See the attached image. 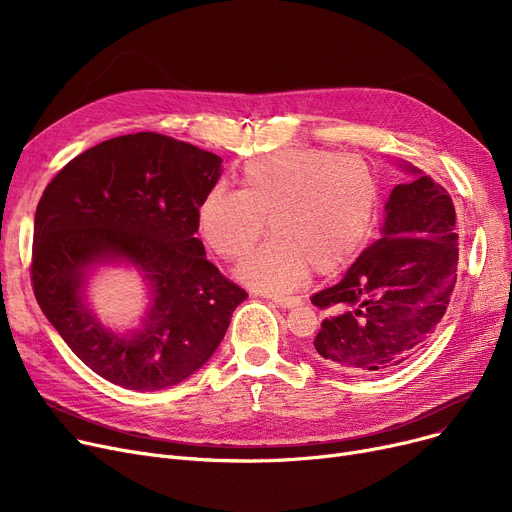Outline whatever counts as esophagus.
<instances>
[{"mask_svg":"<svg viewBox=\"0 0 512 512\" xmlns=\"http://www.w3.org/2000/svg\"><path fill=\"white\" fill-rule=\"evenodd\" d=\"M272 301L278 305V307H294V305H299L301 303V299L299 297H294V294H272Z\"/></svg>","mask_w":512,"mask_h":512,"instance_id":"obj_1","label":"esophagus"}]
</instances>
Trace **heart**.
<instances>
[{"label":"heart","mask_w":512,"mask_h":512,"mask_svg":"<svg viewBox=\"0 0 512 512\" xmlns=\"http://www.w3.org/2000/svg\"><path fill=\"white\" fill-rule=\"evenodd\" d=\"M240 191L215 188L199 205V232L226 261L245 259L270 218L274 238L240 276L263 288L299 284L313 267L330 276L367 242L382 203L378 172L367 159L319 147L263 155L242 168Z\"/></svg>","instance_id":"b5f03b06"}]
</instances>
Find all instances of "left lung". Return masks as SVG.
I'll return each mask as SVG.
<instances>
[{
  "label": "left lung",
  "instance_id": "left-lung-1",
  "mask_svg": "<svg viewBox=\"0 0 512 512\" xmlns=\"http://www.w3.org/2000/svg\"><path fill=\"white\" fill-rule=\"evenodd\" d=\"M386 203L382 238L346 276L311 297L330 309L313 338L315 355L346 373H384L413 359L434 338L459 265L456 213L446 188L409 168Z\"/></svg>",
  "mask_w": 512,
  "mask_h": 512
}]
</instances>
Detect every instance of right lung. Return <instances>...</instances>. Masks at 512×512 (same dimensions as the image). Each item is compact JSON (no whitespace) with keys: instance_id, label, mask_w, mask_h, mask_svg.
<instances>
[{"instance_id":"add662e5","label":"right lung","mask_w":512,"mask_h":512,"mask_svg":"<svg viewBox=\"0 0 512 512\" xmlns=\"http://www.w3.org/2000/svg\"><path fill=\"white\" fill-rule=\"evenodd\" d=\"M220 176V155L137 132L76 155L45 186L35 213V297L103 380L139 392L176 386L213 355L247 299L197 238L199 205ZM114 256L139 264L154 288L148 324L132 337L103 331L79 299L86 267Z\"/></svg>"}]
</instances>
